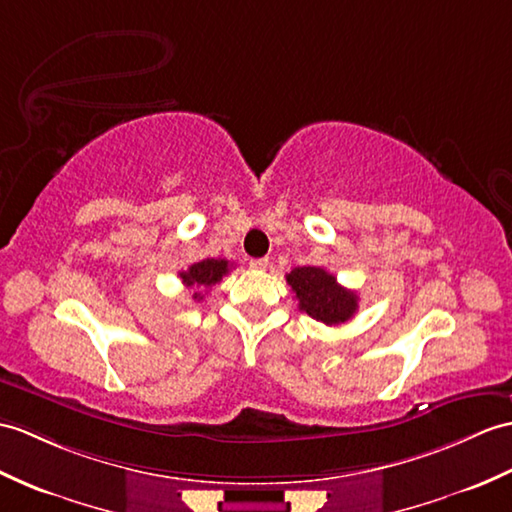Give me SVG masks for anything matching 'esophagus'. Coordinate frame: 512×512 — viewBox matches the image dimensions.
Masks as SVG:
<instances>
[{
	"instance_id": "esophagus-1",
	"label": "esophagus",
	"mask_w": 512,
	"mask_h": 512,
	"mask_svg": "<svg viewBox=\"0 0 512 512\" xmlns=\"http://www.w3.org/2000/svg\"><path fill=\"white\" fill-rule=\"evenodd\" d=\"M268 264H270L268 257H259V259H251V261H248V266L255 268V270H266Z\"/></svg>"
}]
</instances>
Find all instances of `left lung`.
<instances>
[{"label":"left lung","instance_id":"obj_1","mask_svg":"<svg viewBox=\"0 0 512 512\" xmlns=\"http://www.w3.org/2000/svg\"><path fill=\"white\" fill-rule=\"evenodd\" d=\"M285 281L299 299V310L329 327L347 323L358 312V294L342 288L325 268H294L285 275Z\"/></svg>","mask_w":512,"mask_h":512}]
</instances>
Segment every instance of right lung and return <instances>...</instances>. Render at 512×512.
Masks as SVG:
<instances>
[{
  "mask_svg": "<svg viewBox=\"0 0 512 512\" xmlns=\"http://www.w3.org/2000/svg\"><path fill=\"white\" fill-rule=\"evenodd\" d=\"M231 264L227 259H202L198 264H192L187 270L178 272V277L187 285V288H194V299L200 301L202 292L200 288H211L222 281L224 275H229Z\"/></svg>",
  "mask_w": 512,
  "mask_h": 512,
  "instance_id": "add662e5",
  "label": "right lung"
}]
</instances>
